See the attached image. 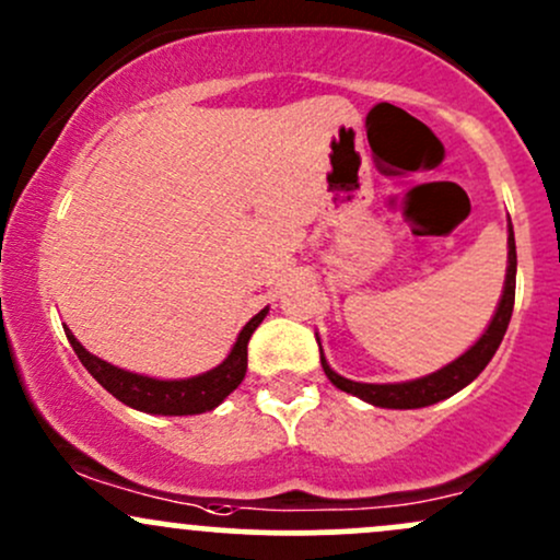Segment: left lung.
<instances>
[{
  "label": "left lung",
  "instance_id": "obj_1",
  "mask_svg": "<svg viewBox=\"0 0 560 560\" xmlns=\"http://www.w3.org/2000/svg\"><path fill=\"white\" fill-rule=\"evenodd\" d=\"M515 267H518V258H515V234H513V224H508V275H504V291H502V299H499L494 317H491L489 328L483 330V336L475 341L470 350L459 354L456 360H451L448 365H443V369L435 371V374L413 378V382H398V384L352 382V378L336 374V371L328 365V360L323 358V350H320L323 371H326V376L336 384V387L345 389V393L350 395H358L360 400L371 402V406H378V408H424L438 400L451 398V395L459 393L462 387H467V384H470L472 378L489 365V360L494 358L499 345H502L504 330H508L510 317H513Z\"/></svg>",
  "mask_w": 560,
  "mask_h": 560
}]
</instances>
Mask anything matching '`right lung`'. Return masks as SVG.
I'll list each match as a JSON object with an SVG mask.
<instances>
[{
	"label": "right lung",
	"instance_id": "right-lung-1",
	"mask_svg": "<svg viewBox=\"0 0 560 560\" xmlns=\"http://www.w3.org/2000/svg\"><path fill=\"white\" fill-rule=\"evenodd\" d=\"M267 312L269 310H261L258 315H254L245 323V328L240 330L237 341H234L232 352L226 354L224 363L191 378H152L133 374V371L117 369V365L90 354L85 347L74 339V334H71L69 328L63 330L69 345L74 347L77 358H80L82 365L90 371V376H93L106 393H112L114 398L122 400L125 406L143 413H160V417H189V413L210 411V408L219 406L232 389H237V384L245 378V371H248L250 334L261 326Z\"/></svg>",
	"mask_w": 560,
	"mask_h": 560
}]
</instances>
